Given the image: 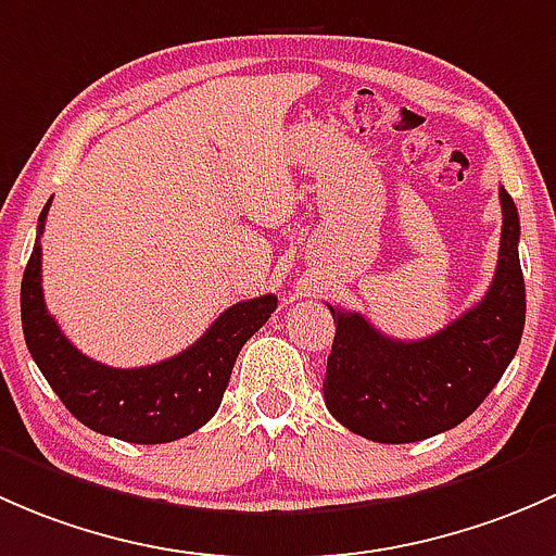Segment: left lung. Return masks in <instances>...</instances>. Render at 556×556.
Here are the masks:
<instances>
[{
  "label": "left lung",
  "mask_w": 556,
  "mask_h": 556,
  "mask_svg": "<svg viewBox=\"0 0 556 556\" xmlns=\"http://www.w3.org/2000/svg\"><path fill=\"white\" fill-rule=\"evenodd\" d=\"M501 251L482 302L426 340H391L362 313L329 305L337 324L324 402L348 431L382 444L422 442L466 420L497 386L525 329L519 214L501 187Z\"/></svg>",
  "instance_id": "1"
}]
</instances>
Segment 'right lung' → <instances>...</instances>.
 <instances>
[{
  "label": "right lung",
  "mask_w": 556,
  "mask_h": 556,
  "mask_svg": "<svg viewBox=\"0 0 556 556\" xmlns=\"http://www.w3.org/2000/svg\"><path fill=\"white\" fill-rule=\"evenodd\" d=\"M50 200L39 214L37 240L21 280L23 337L31 358L64 406L83 426L130 444H165L190 437L219 409L240 348L278 307L276 294L227 307L194 345L179 356L139 369H114L83 356L45 307L42 230Z\"/></svg>",
  "instance_id": "1"
}]
</instances>
